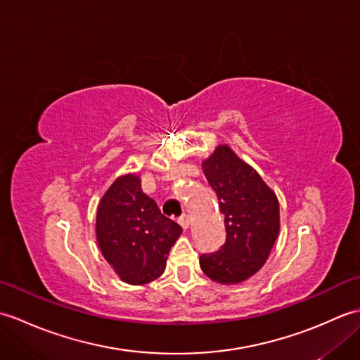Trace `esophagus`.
<instances>
[{
	"instance_id": "34e87169",
	"label": "esophagus",
	"mask_w": 360,
	"mask_h": 360,
	"mask_svg": "<svg viewBox=\"0 0 360 360\" xmlns=\"http://www.w3.org/2000/svg\"><path fill=\"white\" fill-rule=\"evenodd\" d=\"M178 223L181 224L182 229H188V226H190V218H188V215H186V213H184V215H181L179 219H178Z\"/></svg>"
}]
</instances>
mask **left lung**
Returning a JSON list of instances; mask_svg holds the SVG:
<instances>
[{
    "label": "left lung",
    "instance_id": "8db88e82",
    "mask_svg": "<svg viewBox=\"0 0 360 360\" xmlns=\"http://www.w3.org/2000/svg\"><path fill=\"white\" fill-rule=\"evenodd\" d=\"M209 186L224 215L226 243L202 254V272L213 281L235 285L262 269L280 231L278 200L254 168L227 145H218L202 162Z\"/></svg>",
    "mask_w": 360,
    "mask_h": 360
}]
</instances>
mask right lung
Segmentation results:
<instances>
[{
  "label": "right lung",
  "mask_w": 360,
  "mask_h": 360,
  "mask_svg": "<svg viewBox=\"0 0 360 360\" xmlns=\"http://www.w3.org/2000/svg\"><path fill=\"white\" fill-rule=\"evenodd\" d=\"M181 232V226L164 217L155 200L142 192L137 174L120 176L98 202V248L128 285H147L159 278Z\"/></svg>",
  "instance_id": "right-lung-1"
}]
</instances>
